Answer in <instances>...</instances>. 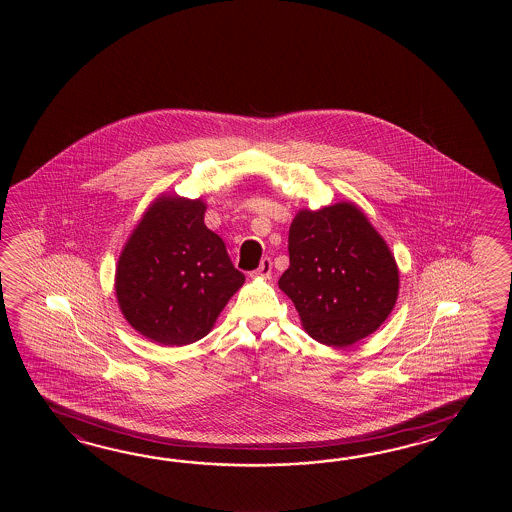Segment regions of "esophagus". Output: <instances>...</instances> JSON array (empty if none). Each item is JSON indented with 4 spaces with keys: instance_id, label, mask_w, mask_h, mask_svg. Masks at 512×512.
Instances as JSON below:
<instances>
[{
    "instance_id": "34e87169",
    "label": "esophagus",
    "mask_w": 512,
    "mask_h": 512,
    "mask_svg": "<svg viewBox=\"0 0 512 512\" xmlns=\"http://www.w3.org/2000/svg\"><path fill=\"white\" fill-rule=\"evenodd\" d=\"M272 261L271 258H263L260 267L252 272V276H261V278H271Z\"/></svg>"
}]
</instances>
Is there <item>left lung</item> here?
<instances>
[{"instance_id": "obj_1", "label": "left lung", "mask_w": 512, "mask_h": 512, "mask_svg": "<svg viewBox=\"0 0 512 512\" xmlns=\"http://www.w3.org/2000/svg\"><path fill=\"white\" fill-rule=\"evenodd\" d=\"M280 289L311 337L348 348L392 313L399 271L381 234L351 203L302 210L289 229Z\"/></svg>"}]
</instances>
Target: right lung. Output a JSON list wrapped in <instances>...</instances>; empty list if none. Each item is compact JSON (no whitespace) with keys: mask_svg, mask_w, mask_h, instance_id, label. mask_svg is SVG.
Wrapping results in <instances>:
<instances>
[{"mask_svg":"<svg viewBox=\"0 0 512 512\" xmlns=\"http://www.w3.org/2000/svg\"><path fill=\"white\" fill-rule=\"evenodd\" d=\"M205 203L159 197L120 254L122 315L144 337L186 346L205 337L245 276L205 225Z\"/></svg>","mask_w":512,"mask_h":512,"instance_id":"obj_1","label":"right lung"}]
</instances>
